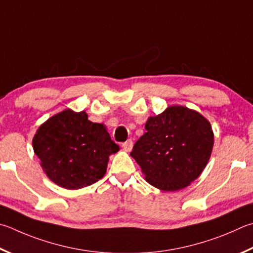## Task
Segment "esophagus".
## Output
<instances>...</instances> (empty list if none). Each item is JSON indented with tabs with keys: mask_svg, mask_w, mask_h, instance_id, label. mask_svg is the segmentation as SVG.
Here are the masks:
<instances>
[{
	"mask_svg": "<svg viewBox=\"0 0 253 253\" xmlns=\"http://www.w3.org/2000/svg\"><path fill=\"white\" fill-rule=\"evenodd\" d=\"M132 146H134V142H132L131 139H128L127 141H125L123 144V148L126 151H130L132 149Z\"/></svg>",
	"mask_w": 253,
	"mask_h": 253,
	"instance_id": "obj_1",
	"label": "esophagus"
}]
</instances>
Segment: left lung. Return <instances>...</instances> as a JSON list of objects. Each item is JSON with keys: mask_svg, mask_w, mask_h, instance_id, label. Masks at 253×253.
I'll return each mask as SVG.
<instances>
[{"mask_svg": "<svg viewBox=\"0 0 253 253\" xmlns=\"http://www.w3.org/2000/svg\"><path fill=\"white\" fill-rule=\"evenodd\" d=\"M145 128L130 156L150 185L174 191L199 177L213 146L212 129L203 115L187 107L170 106L148 118Z\"/></svg>", "mask_w": 253, "mask_h": 253, "instance_id": "obj_1", "label": "left lung"}]
</instances>
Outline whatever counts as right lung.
Here are the masks:
<instances>
[{
    "label": "right lung",
    "instance_id": "1",
    "mask_svg": "<svg viewBox=\"0 0 253 253\" xmlns=\"http://www.w3.org/2000/svg\"><path fill=\"white\" fill-rule=\"evenodd\" d=\"M33 148L50 180L66 189H80L103 178L108 157L119 150L102 124L89 122L85 112L70 109L39 128Z\"/></svg>",
    "mask_w": 253,
    "mask_h": 253
}]
</instances>
